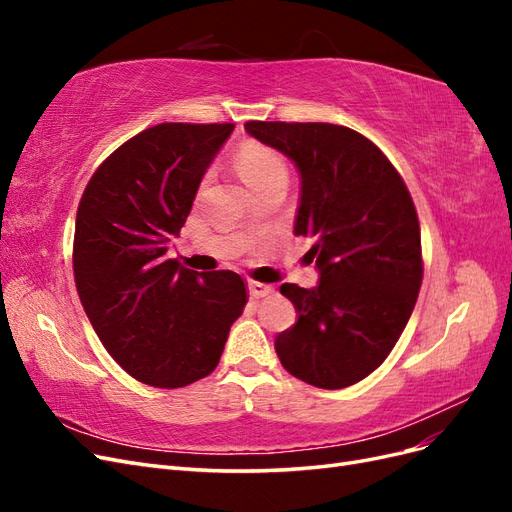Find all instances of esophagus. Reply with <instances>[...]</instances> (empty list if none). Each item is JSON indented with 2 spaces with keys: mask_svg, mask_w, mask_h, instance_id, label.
<instances>
[{
  "mask_svg": "<svg viewBox=\"0 0 512 512\" xmlns=\"http://www.w3.org/2000/svg\"><path fill=\"white\" fill-rule=\"evenodd\" d=\"M247 290H250L252 299H262V297H269V294H273V286L262 284V282H250Z\"/></svg>",
  "mask_w": 512,
  "mask_h": 512,
  "instance_id": "34e87169",
  "label": "esophagus"
}]
</instances>
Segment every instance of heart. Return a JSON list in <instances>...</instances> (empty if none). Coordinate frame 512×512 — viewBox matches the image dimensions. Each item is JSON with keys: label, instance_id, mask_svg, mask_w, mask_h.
<instances>
[{"label": "heart", "instance_id": "heart-1", "mask_svg": "<svg viewBox=\"0 0 512 512\" xmlns=\"http://www.w3.org/2000/svg\"><path fill=\"white\" fill-rule=\"evenodd\" d=\"M235 164L241 179L250 185L254 192L269 181L286 179V164L280 153L258 141L241 143L237 149Z\"/></svg>", "mask_w": 512, "mask_h": 512}]
</instances>
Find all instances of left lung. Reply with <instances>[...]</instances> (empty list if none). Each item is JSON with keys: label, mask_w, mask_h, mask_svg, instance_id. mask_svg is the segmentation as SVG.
I'll use <instances>...</instances> for the list:
<instances>
[{"label": "left lung", "mask_w": 512, "mask_h": 512, "mask_svg": "<svg viewBox=\"0 0 512 512\" xmlns=\"http://www.w3.org/2000/svg\"><path fill=\"white\" fill-rule=\"evenodd\" d=\"M247 134L282 151L301 175L294 235L312 237L320 284H282L299 312L275 337L288 374L346 389L389 356L423 282L412 196L384 153L346 126L247 121Z\"/></svg>", "instance_id": "obj_1"}]
</instances>
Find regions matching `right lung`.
Wrapping results in <instances>:
<instances>
[{
    "label": "right lung",
    "instance_id": "add662e5",
    "mask_svg": "<svg viewBox=\"0 0 512 512\" xmlns=\"http://www.w3.org/2000/svg\"><path fill=\"white\" fill-rule=\"evenodd\" d=\"M235 123H160L132 136L89 179L76 211L74 282L108 354L136 380L179 389L218 367L247 303L232 271L166 256Z\"/></svg>",
    "mask_w": 512,
    "mask_h": 512
}]
</instances>
